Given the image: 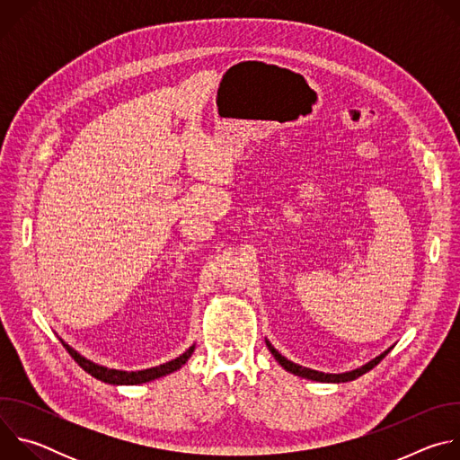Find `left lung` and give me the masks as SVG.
<instances>
[{
    "label": "left lung",
    "mask_w": 460,
    "mask_h": 460,
    "mask_svg": "<svg viewBox=\"0 0 460 460\" xmlns=\"http://www.w3.org/2000/svg\"><path fill=\"white\" fill-rule=\"evenodd\" d=\"M268 344V348H270V351L273 353V357L279 360V364L284 367V369H288L289 373H293V375H298V376H302V378H309V380H316V382H349V380H355V378H358L360 375H364V373H367L369 369H373L385 355H387V351H384L380 357H376V358H373L371 362H367L366 366H362V367H358V369H353V371H349V373H341V375H332V373H322V371H314V369H307V367H302V366H298V364H295V362H291V360H288L286 357H282L270 342H266Z\"/></svg>",
    "instance_id": "left-lung-1"
}]
</instances>
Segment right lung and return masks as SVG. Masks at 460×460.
Here are the masks:
<instances>
[{
  "instance_id": "right-lung-1",
  "label": "right lung",
  "mask_w": 460,
  "mask_h": 460,
  "mask_svg": "<svg viewBox=\"0 0 460 460\" xmlns=\"http://www.w3.org/2000/svg\"><path fill=\"white\" fill-rule=\"evenodd\" d=\"M65 346V344H63ZM65 349L69 351V355L76 360V364L85 369L89 375H93L94 378L102 380V382H109V384H142V382H149V380H155V378H160L164 375H169L176 369H180L187 358L192 355L194 351V346H190L183 355H180L178 358L171 360V362H165L162 366H156V367H151V369H144V371H116V369H107V367H102L98 364H93L91 360H85L84 357H80L76 351H73L69 346H65Z\"/></svg>"
}]
</instances>
